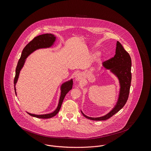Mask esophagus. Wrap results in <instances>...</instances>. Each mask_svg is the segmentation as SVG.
I'll use <instances>...</instances> for the list:
<instances>
[{"mask_svg":"<svg viewBox=\"0 0 151 151\" xmlns=\"http://www.w3.org/2000/svg\"><path fill=\"white\" fill-rule=\"evenodd\" d=\"M82 78V75L81 73H78L76 76V80L77 81H80Z\"/></svg>","mask_w":151,"mask_h":151,"instance_id":"esophagus-1","label":"esophagus"}]
</instances>
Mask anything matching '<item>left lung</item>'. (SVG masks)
Here are the masks:
<instances>
[{"label":"left lung","instance_id":"8db88e82","mask_svg":"<svg viewBox=\"0 0 151 151\" xmlns=\"http://www.w3.org/2000/svg\"><path fill=\"white\" fill-rule=\"evenodd\" d=\"M103 66L107 69H110L119 78L120 83V91L119 100L115 107L106 115L93 118L88 117L82 111L86 118L91 120H106L121 109L128 100L131 87L132 74L131 58L129 53L125 50L120 43L117 41L116 44V54L113 57L103 62Z\"/></svg>","mask_w":151,"mask_h":151}]
</instances>
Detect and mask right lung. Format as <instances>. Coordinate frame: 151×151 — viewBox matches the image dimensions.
Returning <instances> with one entry per match:
<instances>
[{"instance_id": "right-lung-1", "label": "right lung", "mask_w": 151, "mask_h": 151, "mask_svg": "<svg viewBox=\"0 0 151 151\" xmlns=\"http://www.w3.org/2000/svg\"><path fill=\"white\" fill-rule=\"evenodd\" d=\"M55 40V37L54 36V35L51 34H45L38 35L36 37H35L33 40H31L30 42L24 47L23 50L22 51L21 57L20 59L18 62V65L16 68V71H15V76L14 78V89L16 93V89H15V85L18 80L19 72L21 69L22 68L25 60L30 54L31 52H32L34 51L40 49V48H46L50 47L52 45L54 42ZM73 86V81L72 80L68 81L67 82L64 83L61 86V94H60V99L59 101V104L58 105L57 108L56 110L53 111L52 113H51L47 114H42V115H37L34 114H31L29 113H27L29 114H30L31 116L40 118V119H49L51 118L54 116H55L60 111L62 104V102L63 99L66 96V94L70 91L72 89Z\"/></svg>"}]
</instances>
